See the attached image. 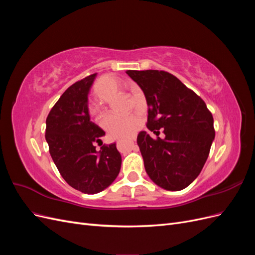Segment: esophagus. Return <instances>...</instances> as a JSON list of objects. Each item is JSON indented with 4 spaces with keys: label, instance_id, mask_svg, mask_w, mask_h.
I'll return each mask as SVG.
<instances>
[{
    "label": "esophagus",
    "instance_id": "obj_1",
    "mask_svg": "<svg viewBox=\"0 0 255 255\" xmlns=\"http://www.w3.org/2000/svg\"><path fill=\"white\" fill-rule=\"evenodd\" d=\"M134 141H135V138H132V139H129L128 142L130 145H134Z\"/></svg>",
    "mask_w": 255,
    "mask_h": 255
}]
</instances>
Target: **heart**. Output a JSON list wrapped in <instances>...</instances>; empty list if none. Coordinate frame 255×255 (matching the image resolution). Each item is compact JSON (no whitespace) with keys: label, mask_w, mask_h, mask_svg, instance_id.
<instances>
[{"label":"heart","mask_w":255,"mask_h":255,"mask_svg":"<svg viewBox=\"0 0 255 255\" xmlns=\"http://www.w3.org/2000/svg\"><path fill=\"white\" fill-rule=\"evenodd\" d=\"M121 87L119 80L112 75H103L95 86L96 97L102 101H106L110 96ZM139 126V119L137 116L106 114L102 119V128L112 137H128L132 135Z\"/></svg>","instance_id":"1"}]
</instances>
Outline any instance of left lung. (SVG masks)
Wrapping results in <instances>:
<instances>
[{
    "instance_id": "8db88e82",
    "label": "left lung",
    "mask_w": 255,
    "mask_h": 255,
    "mask_svg": "<svg viewBox=\"0 0 255 255\" xmlns=\"http://www.w3.org/2000/svg\"><path fill=\"white\" fill-rule=\"evenodd\" d=\"M148 103L146 132L137 136L145 171L159 187L182 190L196 180L215 138L214 119L195 91L163 70H128ZM163 130L165 138L158 137Z\"/></svg>"
}]
</instances>
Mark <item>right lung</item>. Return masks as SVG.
Instances as JSON below:
<instances>
[{"label": "right lung", "instance_id": "right-lung-1", "mask_svg": "<svg viewBox=\"0 0 255 255\" xmlns=\"http://www.w3.org/2000/svg\"><path fill=\"white\" fill-rule=\"evenodd\" d=\"M96 73L75 82L52 107L47 117L45 139L60 175L74 189L94 195L104 190L118 176L121 155L116 143H95L105 132L90 121L88 92Z\"/></svg>", "mask_w": 255, "mask_h": 255}]
</instances>
